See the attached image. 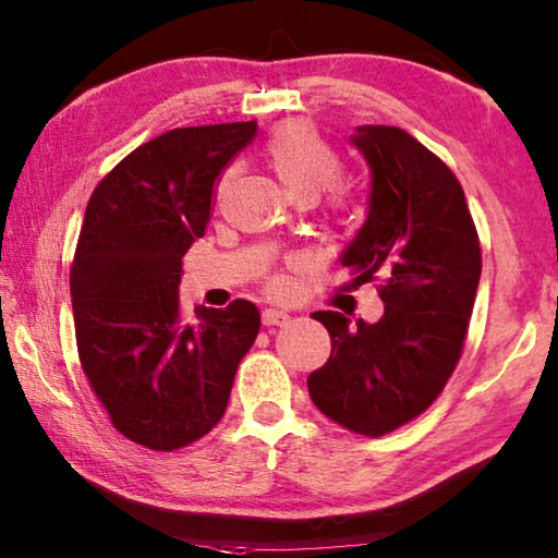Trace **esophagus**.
Segmentation results:
<instances>
[{
	"label": "esophagus",
	"mask_w": 558,
	"mask_h": 558,
	"mask_svg": "<svg viewBox=\"0 0 558 558\" xmlns=\"http://www.w3.org/2000/svg\"><path fill=\"white\" fill-rule=\"evenodd\" d=\"M288 320H290V313L280 311V307H265L263 311L265 326H286Z\"/></svg>",
	"instance_id": "obj_1"
}]
</instances>
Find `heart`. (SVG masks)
I'll return each instance as SVG.
<instances>
[{"label":"heart","mask_w":558,"mask_h":558,"mask_svg":"<svg viewBox=\"0 0 558 558\" xmlns=\"http://www.w3.org/2000/svg\"><path fill=\"white\" fill-rule=\"evenodd\" d=\"M265 160L293 199H315L343 174V157L307 122H290L272 132L265 143ZM286 288L288 282L278 278L276 290Z\"/></svg>","instance_id":"b5f03b06"}]
</instances>
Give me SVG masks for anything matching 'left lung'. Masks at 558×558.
<instances>
[{
  "label": "left lung",
  "mask_w": 558,
  "mask_h": 558,
  "mask_svg": "<svg viewBox=\"0 0 558 558\" xmlns=\"http://www.w3.org/2000/svg\"><path fill=\"white\" fill-rule=\"evenodd\" d=\"M351 145L371 170L368 210L340 265L353 286L380 278L378 323L313 313L330 359L307 376L320 413L384 436L436 401L459 363L481 280V247L463 187L401 128L361 124Z\"/></svg>",
  "instance_id": "left-lung-1"
}]
</instances>
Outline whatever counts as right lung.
Listing matches in <instances>:
<instances>
[{
  "mask_svg": "<svg viewBox=\"0 0 558 558\" xmlns=\"http://www.w3.org/2000/svg\"><path fill=\"white\" fill-rule=\"evenodd\" d=\"M257 122L178 128L130 153L89 197L70 272L82 371L122 436L153 451L203 438L255 343L251 301L180 318V260L210 220L213 185Z\"/></svg>",
  "mask_w": 558,
  "mask_h": 558,
  "instance_id": "right-lung-1",
  "label": "right lung"
}]
</instances>
